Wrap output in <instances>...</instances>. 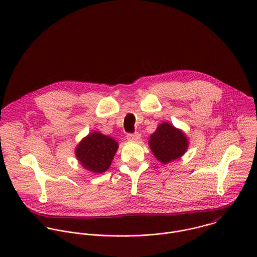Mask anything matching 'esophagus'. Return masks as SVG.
I'll use <instances>...</instances> for the list:
<instances>
[{"instance_id": "34e87169", "label": "esophagus", "mask_w": 257, "mask_h": 257, "mask_svg": "<svg viewBox=\"0 0 257 257\" xmlns=\"http://www.w3.org/2000/svg\"><path fill=\"white\" fill-rule=\"evenodd\" d=\"M140 138V134L138 132L135 133H128L127 134V139L130 141H137Z\"/></svg>"}]
</instances>
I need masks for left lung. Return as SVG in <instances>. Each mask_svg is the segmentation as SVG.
<instances>
[{"label":"left lung","instance_id":"8db88e82","mask_svg":"<svg viewBox=\"0 0 257 257\" xmlns=\"http://www.w3.org/2000/svg\"><path fill=\"white\" fill-rule=\"evenodd\" d=\"M149 143L155 157L163 164L179 159L188 148L185 134L169 123L161 124Z\"/></svg>","mask_w":257,"mask_h":257}]
</instances>
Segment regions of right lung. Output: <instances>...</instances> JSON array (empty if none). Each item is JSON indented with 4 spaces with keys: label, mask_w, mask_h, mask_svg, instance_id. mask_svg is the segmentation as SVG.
Here are the masks:
<instances>
[{
    "label": "right lung",
    "mask_w": 257,
    "mask_h": 257,
    "mask_svg": "<svg viewBox=\"0 0 257 257\" xmlns=\"http://www.w3.org/2000/svg\"><path fill=\"white\" fill-rule=\"evenodd\" d=\"M117 150L118 143L113 138L93 132L78 144L76 157L88 171L103 173L111 165Z\"/></svg>",
    "instance_id": "right-lung-1"
}]
</instances>
